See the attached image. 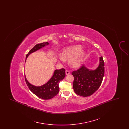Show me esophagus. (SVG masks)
<instances>
[{
	"mask_svg": "<svg viewBox=\"0 0 129 129\" xmlns=\"http://www.w3.org/2000/svg\"><path fill=\"white\" fill-rule=\"evenodd\" d=\"M65 74H66V75L69 74H70V72H69L68 70H66V71H65Z\"/></svg>",
	"mask_w": 129,
	"mask_h": 129,
	"instance_id": "esophagus-1",
	"label": "esophagus"
}]
</instances>
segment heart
Returning a JSON list of instances; mask_svg holds the SVG:
<instances>
[{
    "mask_svg": "<svg viewBox=\"0 0 129 129\" xmlns=\"http://www.w3.org/2000/svg\"><path fill=\"white\" fill-rule=\"evenodd\" d=\"M86 55L85 51L82 50L80 45L73 46L67 48L62 52L59 59L60 60L69 59V65L73 68H77L82 64Z\"/></svg>",
    "mask_w": 129,
    "mask_h": 129,
    "instance_id": "obj_1",
    "label": "heart"
}]
</instances>
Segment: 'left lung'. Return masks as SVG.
<instances>
[{
  "mask_svg": "<svg viewBox=\"0 0 129 129\" xmlns=\"http://www.w3.org/2000/svg\"><path fill=\"white\" fill-rule=\"evenodd\" d=\"M104 64L102 56L95 70H89L85 65L72 72L73 88L75 93L82 97H88L96 92L101 86L104 74Z\"/></svg>",
  "mask_w": 129,
  "mask_h": 129,
  "instance_id": "obj_1",
  "label": "left lung"
}]
</instances>
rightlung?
Here are the masks:
<instances>
[{
  "mask_svg": "<svg viewBox=\"0 0 129 129\" xmlns=\"http://www.w3.org/2000/svg\"><path fill=\"white\" fill-rule=\"evenodd\" d=\"M48 44V42H46L35 45L26 55V59L31 53L36 52ZM65 76V70L62 68L59 70H55L51 79L43 86H36L31 85L26 79L25 76V80L28 88L34 94L40 98L49 100L53 98L58 93L59 91V82L64 78Z\"/></svg>",
  "mask_w": 129,
  "mask_h": 129,
  "instance_id": "add662e5",
  "label": "right lung"
}]
</instances>
